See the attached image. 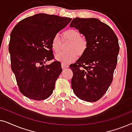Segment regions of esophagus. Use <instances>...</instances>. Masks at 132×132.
<instances>
[{
    "label": "esophagus",
    "instance_id": "esophagus-1",
    "mask_svg": "<svg viewBox=\"0 0 132 132\" xmlns=\"http://www.w3.org/2000/svg\"><path fill=\"white\" fill-rule=\"evenodd\" d=\"M61 66H62V68H68V65L67 64H64V63H62V64H61Z\"/></svg>",
    "mask_w": 132,
    "mask_h": 132
}]
</instances>
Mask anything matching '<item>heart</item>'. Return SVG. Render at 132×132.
<instances>
[{
	"mask_svg": "<svg viewBox=\"0 0 132 132\" xmlns=\"http://www.w3.org/2000/svg\"><path fill=\"white\" fill-rule=\"evenodd\" d=\"M64 38L71 40L68 47V52H61L56 54L55 58L57 61L68 64L76 60L77 55H82L88 48V42L85 38L81 37V34L76 29L67 30L63 33ZM61 44V38L58 34L54 35L52 39L51 46L54 52H57L60 50Z\"/></svg>",
	"mask_w": 132,
	"mask_h": 132,
	"instance_id": "obj_1",
	"label": "heart"
}]
</instances>
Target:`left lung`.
Instances as JSON below:
<instances>
[{"instance_id":"8db88e82","label":"left lung","mask_w":132,"mask_h":132,"mask_svg":"<svg viewBox=\"0 0 132 132\" xmlns=\"http://www.w3.org/2000/svg\"><path fill=\"white\" fill-rule=\"evenodd\" d=\"M70 26L88 42L86 52L70 65L73 73L71 88L81 100L97 102L112 82L120 50L118 38L108 25L95 18H75Z\"/></svg>"}]
</instances>
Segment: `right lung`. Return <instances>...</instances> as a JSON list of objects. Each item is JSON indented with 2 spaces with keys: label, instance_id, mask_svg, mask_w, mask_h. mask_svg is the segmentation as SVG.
Instances as JSON below:
<instances>
[{
  "label": "right lung",
  "instance_id": "1",
  "mask_svg": "<svg viewBox=\"0 0 132 132\" xmlns=\"http://www.w3.org/2000/svg\"><path fill=\"white\" fill-rule=\"evenodd\" d=\"M71 18L36 14L17 23L10 35L9 52L11 69L19 89L35 100L49 97L62 71L61 64L54 61L51 46L54 35L67 26Z\"/></svg>",
  "mask_w": 132,
  "mask_h": 132
}]
</instances>
